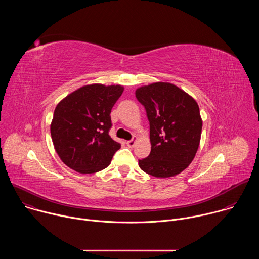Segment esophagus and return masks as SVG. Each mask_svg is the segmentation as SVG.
<instances>
[{
    "instance_id": "obj_1",
    "label": "esophagus",
    "mask_w": 259,
    "mask_h": 259,
    "mask_svg": "<svg viewBox=\"0 0 259 259\" xmlns=\"http://www.w3.org/2000/svg\"><path fill=\"white\" fill-rule=\"evenodd\" d=\"M135 142H136V138L131 139V140H128L126 143H127V145H128L129 147H133V146L135 145Z\"/></svg>"
}]
</instances>
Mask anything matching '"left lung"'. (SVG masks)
I'll return each mask as SVG.
<instances>
[{"instance_id": "8db88e82", "label": "left lung", "mask_w": 259, "mask_h": 259, "mask_svg": "<svg viewBox=\"0 0 259 259\" xmlns=\"http://www.w3.org/2000/svg\"><path fill=\"white\" fill-rule=\"evenodd\" d=\"M150 122L151 154L138 160L142 171L167 178L179 174L199 149L202 119L197 101L177 86L157 82L135 91Z\"/></svg>"}]
</instances>
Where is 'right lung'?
Segmentation results:
<instances>
[{"instance_id":"obj_1","label":"right lung","mask_w":259,"mask_h":259,"mask_svg":"<svg viewBox=\"0 0 259 259\" xmlns=\"http://www.w3.org/2000/svg\"><path fill=\"white\" fill-rule=\"evenodd\" d=\"M124 91L120 85L79 88L55 107L50 126L54 149L70 169L91 174L106 168L121 144L109 136L110 112Z\"/></svg>"}]
</instances>
